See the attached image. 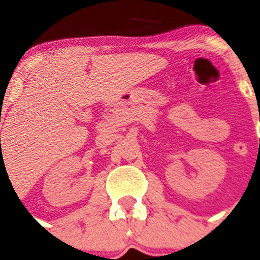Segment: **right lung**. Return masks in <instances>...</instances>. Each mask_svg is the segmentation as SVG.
<instances>
[{
  "instance_id": "1",
  "label": "right lung",
  "mask_w": 260,
  "mask_h": 260,
  "mask_svg": "<svg viewBox=\"0 0 260 260\" xmlns=\"http://www.w3.org/2000/svg\"><path fill=\"white\" fill-rule=\"evenodd\" d=\"M0 141H1V139H0Z\"/></svg>"
}]
</instances>
